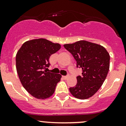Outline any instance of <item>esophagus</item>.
Masks as SVG:
<instances>
[{
	"mask_svg": "<svg viewBox=\"0 0 126 126\" xmlns=\"http://www.w3.org/2000/svg\"><path fill=\"white\" fill-rule=\"evenodd\" d=\"M68 77H69L68 75H66V76H62V77H63L64 79H66Z\"/></svg>",
	"mask_w": 126,
	"mask_h": 126,
	"instance_id": "1",
	"label": "esophagus"
}]
</instances>
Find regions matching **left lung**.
<instances>
[{
    "label": "left lung",
    "mask_w": 126,
    "mask_h": 126,
    "mask_svg": "<svg viewBox=\"0 0 126 126\" xmlns=\"http://www.w3.org/2000/svg\"><path fill=\"white\" fill-rule=\"evenodd\" d=\"M63 46L73 55L77 67L82 69V75L77 77V83L70 87V92L77 98H89L97 92L106 78L109 54L103 46L85 40Z\"/></svg>",
    "instance_id": "obj_1"
}]
</instances>
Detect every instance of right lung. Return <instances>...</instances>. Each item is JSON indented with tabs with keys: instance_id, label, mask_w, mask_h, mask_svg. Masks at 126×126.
<instances>
[{
	"instance_id": "obj_1",
	"label": "right lung",
	"mask_w": 126,
	"mask_h": 126,
	"mask_svg": "<svg viewBox=\"0 0 126 126\" xmlns=\"http://www.w3.org/2000/svg\"><path fill=\"white\" fill-rule=\"evenodd\" d=\"M45 39L28 41L16 54V69L23 86L32 96L45 99L54 94L62 75L47 72L50 56L60 49Z\"/></svg>"
}]
</instances>
